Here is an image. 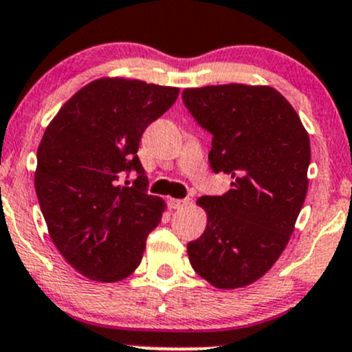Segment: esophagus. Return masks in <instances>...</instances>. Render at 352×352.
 <instances>
[{
	"instance_id": "obj_1",
	"label": "esophagus",
	"mask_w": 352,
	"mask_h": 352,
	"mask_svg": "<svg viewBox=\"0 0 352 352\" xmlns=\"http://www.w3.org/2000/svg\"><path fill=\"white\" fill-rule=\"evenodd\" d=\"M186 205H190V199H175V198L168 199L169 210H179V208H184Z\"/></svg>"
}]
</instances>
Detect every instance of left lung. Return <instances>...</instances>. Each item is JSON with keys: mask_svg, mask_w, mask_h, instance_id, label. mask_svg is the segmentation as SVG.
Masks as SVG:
<instances>
[{"mask_svg": "<svg viewBox=\"0 0 352 352\" xmlns=\"http://www.w3.org/2000/svg\"><path fill=\"white\" fill-rule=\"evenodd\" d=\"M183 102L213 135L211 169L232 177L225 195L196 201L208 223L188 243L191 267L217 289L250 285L274 267L296 228L309 186V134L274 87L184 89Z\"/></svg>", "mask_w": 352, "mask_h": 352, "instance_id": "obj_1", "label": "left lung"}]
</instances>
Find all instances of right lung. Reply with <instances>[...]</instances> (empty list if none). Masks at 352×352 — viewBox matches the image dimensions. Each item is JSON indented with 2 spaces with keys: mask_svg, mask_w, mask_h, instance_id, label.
I'll use <instances>...</instances> for the list:
<instances>
[{
  "mask_svg": "<svg viewBox=\"0 0 352 352\" xmlns=\"http://www.w3.org/2000/svg\"><path fill=\"white\" fill-rule=\"evenodd\" d=\"M179 89L105 77L70 97L36 151L35 190L56 250L78 274L117 282L139 267L166 203L147 195L138 157L142 132L175 104ZM135 170L132 187L118 183ZM129 184V181H126Z\"/></svg>",
  "mask_w": 352,
  "mask_h": 352,
  "instance_id": "add662e5",
  "label": "right lung"
}]
</instances>
